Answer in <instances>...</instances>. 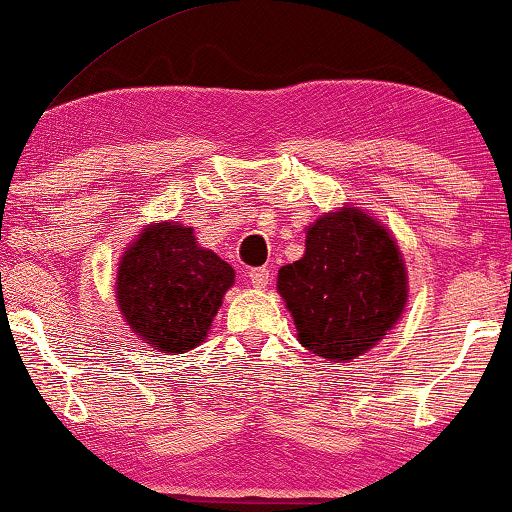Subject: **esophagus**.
Here are the masks:
<instances>
[{"label": "esophagus", "instance_id": "obj_1", "mask_svg": "<svg viewBox=\"0 0 512 512\" xmlns=\"http://www.w3.org/2000/svg\"><path fill=\"white\" fill-rule=\"evenodd\" d=\"M249 282L254 289H265L270 284V270L268 268H251L249 270Z\"/></svg>", "mask_w": 512, "mask_h": 512}]
</instances>
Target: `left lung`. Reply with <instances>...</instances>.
<instances>
[{"label": "left lung", "mask_w": 512, "mask_h": 512, "mask_svg": "<svg viewBox=\"0 0 512 512\" xmlns=\"http://www.w3.org/2000/svg\"><path fill=\"white\" fill-rule=\"evenodd\" d=\"M277 291L300 345L328 361H349L375 347L401 319L408 275L394 235L356 207L319 216L305 254L284 265Z\"/></svg>", "instance_id": "1"}]
</instances>
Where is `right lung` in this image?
Wrapping results in <instances>:
<instances>
[{
    "label": "right lung",
    "mask_w": 512,
    "mask_h": 512,
    "mask_svg": "<svg viewBox=\"0 0 512 512\" xmlns=\"http://www.w3.org/2000/svg\"><path fill=\"white\" fill-rule=\"evenodd\" d=\"M235 270L195 242L193 228L163 221L130 244L116 277V303L132 333L158 352L205 342Z\"/></svg>",
    "instance_id": "right-lung-1"
}]
</instances>
